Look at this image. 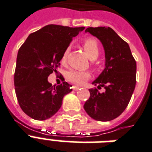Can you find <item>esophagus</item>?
I'll use <instances>...</instances> for the list:
<instances>
[{
  "label": "esophagus",
  "instance_id": "34e87169",
  "mask_svg": "<svg viewBox=\"0 0 152 152\" xmlns=\"http://www.w3.org/2000/svg\"><path fill=\"white\" fill-rule=\"evenodd\" d=\"M80 86H73V90L77 91V90H79V89H80Z\"/></svg>",
  "mask_w": 152,
  "mask_h": 152
}]
</instances>
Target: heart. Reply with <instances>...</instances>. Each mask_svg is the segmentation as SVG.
<instances>
[{
    "label": "heart",
    "instance_id": "heart-1",
    "mask_svg": "<svg viewBox=\"0 0 152 152\" xmlns=\"http://www.w3.org/2000/svg\"><path fill=\"white\" fill-rule=\"evenodd\" d=\"M83 48L87 54L91 59H95L99 54V47L96 39L93 38H88L83 42ZM70 46H68L63 52L61 57L62 63H65L69 55ZM91 77V72L88 71H80L76 69H70L65 74V78L68 81L77 85H81L89 80Z\"/></svg>",
    "mask_w": 152,
    "mask_h": 152
}]
</instances>
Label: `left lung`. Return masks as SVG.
Returning <instances> with one entry per match:
<instances>
[{
	"label": "left lung",
	"mask_w": 152,
	"mask_h": 152,
	"mask_svg": "<svg viewBox=\"0 0 152 152\" xmlns=\"http://www.w3.org/2000/svg\"><path fill=\"white\" fill-rule=\"evenodd\" d=\"M85 32L99 39L104 47L106 68L91 88L83 108L91 118L100 121L113 120L124 112L137 82V62L129 44L110 27H88ZM102 86L104 93L97 90Z\"/></svg>",
	"instance_id": "8db88e82"
}]
</instances>
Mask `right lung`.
<instances>
[{"label":"right lung","instance_id":"1","mask_svg":"<svg viewBox=\"0 0 152 152\" xmlns=\"http://www.w3.org/2000/svg\"><path fill=\"white\" fill-rule=\"evenodd\" d=\"M83 29L47 25L31 33L20 46L14 74L15 95L22 110L34 120L54 115L64 95L72 91V85L65 81L52 86L47 79L57 72L63 52Z\"/></svg>","mask_w":152,"mask_h":152}]
</instances>
